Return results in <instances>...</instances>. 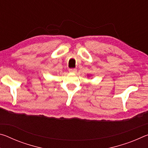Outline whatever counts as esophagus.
I'll use <instances>...</instances> for the list:
<instances>
[{
	"label": "esophagus",
	"instance_id": "obj_1",
	"mask_svg": "<svg viewBox=\"0 0 148 148\" xmlns=\"http://www.w3.org/2000/svg\"><path fill=\"white\" fill-rule=\"evenodd\" d=\"M69 71L70 72H72V73H76L77 70L76 69H70L69 70Z\"/></svg>",
	"mask_w": 148,
	"mask_h": 148
}]
</instances>
